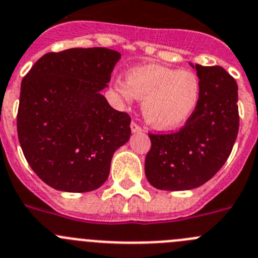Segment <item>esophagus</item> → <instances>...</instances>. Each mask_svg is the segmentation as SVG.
I'll list each match as a JSON object with an SVG mask.
<instances>
[{
  "mask_svg": "<svg viewBox=\"0 0 258 258\" xmlns=\"http://www.w3.org/2000/svg\"><path fill=\"white\" fill-rule=\"evenodd\" d=\"M131 131L134 132V134H135V132H141V131H143V127H141L140 124H137L135 121H132V123H131Z\"/></svg>",
  "mask_w": 258,
  "mask_h": 258,
  "instance_id": "obj_1",
  "label": "esophagus"
}]
</instances>
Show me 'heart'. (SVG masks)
Listing matches in <instances>:
<instances>
[{
    "label": "heart",
    "instance_id": "1",
    "mask_svg": "<svg viewBox=\"0 0 258 258\" xmlns=\"http://www.w3.org/2000/svg\"><path fill=\"white\" fill-rule=\"evenodd\" d=\"M114 89L126 102L143 100L146 122L158 130H173L191 117L201 98V83L191 70L148 64L135 67L126 83L117 81Z\"/></svg>",
    "mask_w": 258,
    "mask_h": 258
}]
</instances>
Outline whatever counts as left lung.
<instances>
[{
	"label": "left lung",
	"instance_id": "8db88e82",
	"mask_svg": "<svg viewBox=\"0 0 258 258\" xmlns=\"http://www.w3.org/2000/svg\"><path fill=\"white\" fill-rule=\"evenodd\" d=\"M201 98L177 132L149 134L145 174L151 186L184 191L206 183L227 162L239 128L238 85L221 66H195Z\"/></svg>",
	"mask_w": 258,
	"mask_h": 258
}]
</instances>
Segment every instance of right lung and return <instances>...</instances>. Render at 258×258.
Returning a JSON list of instances; mask_svg holds the SVG:
<instances>
[{"instance_id":"1","label":"right lung","mask_w":258,"mask_h":258,"mask_svg":"<svg viewBox=\"0 0 258 258\" xmlns=\"http://www.w3.org/2000/svg\"><path fill=\"white\" fill-rule=\"evenodd\" d=\"M119 58L108 48H71L47 53L24 76L19 141L31 169L52 188H99L114 151L128 141L131 117L100 94Z\"/></svg>"}]
</instances>
